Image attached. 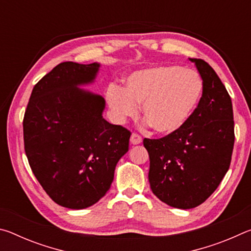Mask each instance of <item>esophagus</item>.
Wrapping results in <instances>:
<instances>
[{"instance_id":"obj_1","label":"esophagus","mask_w":251,"mask_h":251,"mask_svg":"<svg viewBox=\"0 0 251 251\" xmlns=\"http://www.w3.org/2000/svg\"><path fill=\"white\" fill-rule=\"evenodd\" d=\"M142 141H143V139H142V137L138 134H136V133L131 134V136H130V143L133 144V145H138V144L142 143Z\"/></svg>"}]
</instances>
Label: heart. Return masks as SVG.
Listing matches in <instances>:
<instances>
[{
	"mask_svg": "<svg viewBox=\"0 0 251 251\" xmlns=\"http://www.w3.org/2000/svg\"><path fill=\"white\" fill-rule=\"evenodd\" d=\"M203 84L196 72L179 66H155L134 72L124 88L110 85L106 99L117 121L142 115L152 130L172 135L184 126L201 101Z\"/></svg>",
	"mask_w": 251,
	"mask_h": 251,
	"instance_id": "heart-1",
	"label": "heart"
}]
</instances>
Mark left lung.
I'll return each mask as SVG.
<instances>
[{"mask_svg": "<svg viewBox=\"0 0 251 251\" xmlns=\"http://www.w3.org/2000/svg\"><path fill=\"white\" fill-rule=\"evenodd\" d=\"M189 59L203 84L198 106L175 134L143 142L150 155L151 192L179 209L199 206L217 189L230 166L235 143L232 104L226 87L203 59Z\"/></svg>", "mask_w": 251, "mask_h": 251, "instance_id": "1", "label": "left lung"}]
</instances>
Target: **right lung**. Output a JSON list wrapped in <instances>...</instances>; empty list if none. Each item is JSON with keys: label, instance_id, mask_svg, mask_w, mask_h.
I'll return each instance as SVG.
<instances>
[{"label": "right lung", "instance_id": "1", "mask_svg": "<svg viewBox=\"0 0 251 251\" xmlns=\"http://www.w3.org/2000/svg\"><path fill=\"white\" fill-rule=\"evenodd\" d=\"M99 63L64 62L39 80L23 120L24 150L36 179L59 206L83 209L105 196L128 151L130 131L105 121L90 84Z\"/></svg>", "mask_w": 251, "mask_h": 251}]
</instances>
